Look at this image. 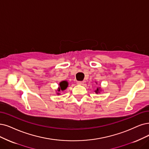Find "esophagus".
<instances>
[{
    "instance_id": "esophagus-1",
    "label": "esophagus",
    "mask_w": 149,
    "mask_h": 149,
    "mask_svg": "<svg viewBox=\"0 0 149 149\" xmlns=\"http://www.w3.org/2000/svg\"><path fill=\"white\" fill-rule=\"evenodd\" d=\"M84 84V82L83 81H77V84H79V85H83Z\"/></svg>"
}]
</instances>
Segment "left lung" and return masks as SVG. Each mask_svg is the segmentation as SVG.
Wrapping results in <instances>:
<instances>
[{"label": "left lung", "instance_id": "1", "mask_svg": "<svg viewBox=\"0 0 149 149\" xmlns=\"http://www.w3.org/2000/svg\"><path fill=\"white\" fill-rule=\"evenodd\" d=\"M101 91V88H97V89L95 91V93H100V91Z\"/></svg>", "mask_w": 149, "mask_h": 149}]
</instances>
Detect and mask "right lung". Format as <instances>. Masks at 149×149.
<instances>
[{"label":"right lung","mask_w":149,"mask_h":149,"mask_svg":"<svg viewBox=\"0 0 149 149\" xmlns=\"http://www.w3.org/2000/svg\"><path fill=\"white\" fill-rule=\"evenodd\" d=\"M68 86V82L67 81H61L59 84V87L58 88V91H60L61 90V91L65 90L66 88H67ZM58 95H59V93H58Z\"/></svg>","instance_id":"add662e5"}]
</instances>
